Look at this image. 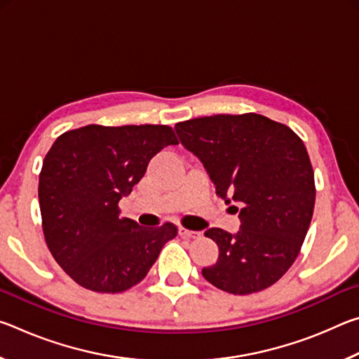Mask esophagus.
Segmentation results:
<instances>
[{
  "instance_id": "esophagus-1",
  "label": "esophagus",
  "mask_w": 359,
  "mask_h": 359,
  "mask_svg": "<svg viewBox=\"0 0 359 359\" xmlns=\"http://www.w3.org/2000/svg\"><path fill=\"white\" fill-rule=\"evenodd\" d=\"M179 234L182 236V238H188V239H196L201 236V233H198V231H191V229H187L184 226L179 228Z\"/></svg>"
}]
</instances>
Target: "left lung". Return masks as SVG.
<instances>
[{"instance_id":"obj_1","label":"left lung","mask_w":359,"mask_h":359,"mask_svg":"<svg viewBox=\"0 0 359 359\" xmlns=\"http://www.w3.org/2000/svg\"><path fill=\"white\" fill-rule=\"evenodd\" d=\"M175 130L218 196L242 205L238 234L204 233L218 245L204 278L231 294L269 288L294 263L312 220L315 180L306 145L287 125L253 112L180 121Z\"/></svg>"}]
</instances>
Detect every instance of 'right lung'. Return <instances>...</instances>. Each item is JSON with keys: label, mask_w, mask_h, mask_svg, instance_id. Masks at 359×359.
<instances>
[{"label": "right lung", "mask_w": 359, "mask_h": 359, "mask_svg": "<svg viewBox=\"0 0 359 359\" xmlns=\"http://www.w3.org/2000/svg\"><path fill=\"white\" fill-rule=\"evenodd\" d=\"M175 144L168 125H87L63 133L47 151L38 190L42 231L52 257L81 287H135L177 236L172 223L142 228L118 208L151 158Z\"/></svg>", "instance_id": "right-lung-1"}]
</instances>
